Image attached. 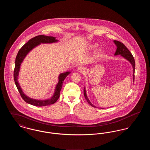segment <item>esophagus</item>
Instances as JSON below:
<instances>
[{"label": "esophagus", "instance_id": "1", "mask_svg": "<svg viewBox=\"0 0 150 150\" xmlns=\"http://www.w3.org/2000/svg\"><path fill=\"white\" fill-rule=\"evenodd\" d=\"M77 71L79 72H82L83 71H84V68L83 67H81V66H80L77 69Z\"/></svg>", "mask_w": 150, "mask_h": 150}]
</instances>
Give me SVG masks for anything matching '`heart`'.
<instances>
[{
    "mask_svg": "<svg viewBox=\"0 0 150 150\" xmlns=\"http://www.w3.org/2000/svg\"><path fill=\"white\" fill-rule=\"evenodd\" d=\"M97 45L96 44H91V45H89V48L91 50H95L97 48ZM103 54H104V50H103V49H99L97 51V52L96 53V58H100L103 57Z\"/></svg>",
    "mask_w": 150,
    "mask_h": 150,
    "instance_id": "b5f03b06",
    "label": "heart"
}]
</instances>
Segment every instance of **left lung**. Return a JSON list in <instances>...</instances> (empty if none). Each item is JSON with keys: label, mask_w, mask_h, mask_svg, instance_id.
Returning a JSON list of instances; mask_svg holds the SVG:
<instances>
[{"label": "left lung", "mask_w": 150, "mask_h": 150, "mask_svg": "<svg viewBox=\"0 0 150 150\" xmlns=\"http://www.w3.org/2000/svg\"><path fill=\"white\" fill-rule=\"evenodd\" d=\"M115 44L116 45L117 48L116 50L115 53V56H117V55H121V56L124 57L125 59H126L127 60H128L129 62L131 64L133 67V81H134V71H135V60L133 56V55L132 54V53H130V52L129 50L128 49L125 47V45L121 43L119 41H117V40H114ZM84 97L86 98V101L88 102V103L92 106V107H96L95 106H94L93 104L90 102V100L88 99L86 93V88H84Z\"/></svg>", "instance_id": "8db88e82"}]
</instances>
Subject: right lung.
Masks as SVG:
<instances>
[{
  "label": "right lung",
  "instance_id": "add662e5",
  "mask_svg": "<svg viewBox=\"0 0 150 150\" xmlns=\"http://www.w3.org/2000/svg\"><path fill=\"white\" fill-rule=\"evenodd\" d=\"M56 38V37L48 36L43 35L36 36L35 37L29 40L28 43H26L18 51L17 55L16 58L14 74H13L14 82L19 93H20V95L22 99L24 100L26 103L30 104L31 105L41 107V106H48V105L54 103L59 97L60 91L61 90L62 86L63 84V82L64 79L67 77V75H69L71 73V72L67 71L59 74L58 76V82L56 86L54 93L50 98L47 99V100H36V99H33L31 98H30L23 93L21 86L18 83V77L19 75L20 66L24 58L27 56V54L31 50H33L34 48H35L36 47L39 45L41 43L50 44V43H56L57 42H58V40Z\"/></svg>",
  "mask_w": 150,
  "mask_h": 150
}]
</instances>
